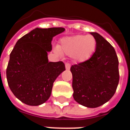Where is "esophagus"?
Masks as SVG:
<instances>
[{"instance_id": "esophagus-1", "label": "esophagus", "mask_w": 130, "mask_h": 130, "mask_svg": "<svg viewBox=\"0 0 130 130\" xmlns=\"http://www.w3.org/2000/svg\"><path fill=\"white\" fill-rule=\"evenodd\" d=\"M71 68V65L70 63H66L65 64V69L67 70H69Z\"/></svg>"}]
</instances>
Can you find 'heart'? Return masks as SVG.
<instances>
[{"instance_id":"1","label":"heart","mask_w":130,"mask_h":130,"mask_svg":"<svg viewBox=\"0 0 130 130\" xmlns=\"http://www.w3.org/2000/svg\"><path fill=\"white\" fill-rule=\"evenodd\" d=\"M97 42L93 35H78L62 38L54 48L58 55L71 56L74 61L83 62L90 59L95 51Z\"/></svg>"}]
</instances>
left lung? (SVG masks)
<instances>
[{"label":"left lung","mask_w":130,"mask_h":130,"mask_svg":"<svg viewBox=\"0 0 130 130\" xmlns=\"http://www.w3.org/2000/svg\"><path fill=\"white\" fill-rule=\"evenodd\" d=\"M97 42L90 59L72 65L73 98L88 108H96L113 96L119 82L118 59L114 48L98 32H90Z\"/></svg>","instance_id":"left-lung-1"}]
</instances>
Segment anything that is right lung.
<instances>
[{
  "label": "right lung",
  "instance_id": "add662e5",
  "mask_svg": "<svg viewBox=\"0 0 130 130\" xmlns=\"http://www.w3.org/2000/svg\"><path fill=\"white\" fill-rule=\"evenodd\" d=\"M64 28H36L17 42L10 55L6 75L16 98L30 106L44 103L51 96L58 76L65 70L62 61L48 62L54 36Z\"/></svg>",
  "mask_w": 130,
  "mask_h": 130
}]
</instances>
